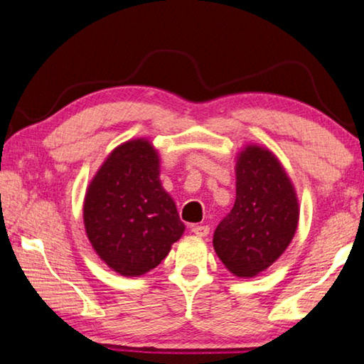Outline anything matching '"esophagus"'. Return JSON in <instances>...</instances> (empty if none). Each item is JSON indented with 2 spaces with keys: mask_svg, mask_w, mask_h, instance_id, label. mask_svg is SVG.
I'll return each mask as SVG.
<instances>
[{
  "mask_svg": "<svg viewBox=\"0 0 364 364\" xmlns=\"http://www.w3.org/2000/svg\"><path fill=\"white\" fill-rule=\"evenodd\" d=\"M192 232L196 237H206L210 234V228L208 225H192Z\"/></svg>",
  "mask_w": 364,
  "mask_h": 364,
  "instance_id": "1",
  "label": "esophagus"
}]
</instances>
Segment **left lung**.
<instances>
[{"label":"left lung","mask_w":364,"mask_h":364,"mask_svg":"<svg viewBox=\"0 0 364 364\" xmlns=\"http://www.w3.org/2000/svg\"><path fill=\"white\" fill-rule=\"evenodd\" d=\"M235 203L214 230V252L238 277H253L289 247L300 208L287 172L274 154L248 145L237 156Z\"/></svg>","instance_id":"obj_1"}]
</instances>
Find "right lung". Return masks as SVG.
Instances as JSON below:
<instances>
[{"instance_id":"add662e5","label":"right lung","mask_w":364,"mask_h":364,"mask_svg":"<svg viewBox=\"0 0 364 364\" xmlns=\"http://www.w3.org/2000/svg\"><path fill=\"white\" fill-rule=\"evenodd\" d=\"M83 224L95 252L121 276H141L168 256L186 225L161 186L151 141L129 140L109 153L87 188Z\"/></svg>"}]
</instances>
